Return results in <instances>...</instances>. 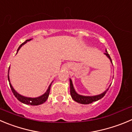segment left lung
I'll return each mask as SVG.
<instances>
[{
  "instance_id": "obj_1",
  "label": "left lung",
  "mask_w": 132,
  "mask_h": 132,
  "mask_svg": "<svg viewBox=\"0 0 132 132\" xmlns=\"http://www.w3.org/2000/svg\"><path fill=\"white\" fill-rule=\"evenodd\" d=\"M104 54L107 56L109 58V60H110L111 63H112V61H111V59L110 57V55H109L108 51L106 50V52L104 53ZM70 93H71V96L72 97V98L75 101H76V102L80 103L81 104H91L92 102L95 101H97V100H100L102 98H103L106 95V92L108 91L109 88L111 86V85H110L108 88L104 91L102 93L100 94V95H95V96H84V95H79L78 93H76V91H75V87L73 86V84H72V81L71 80V79L70 78Z\"/></svg>"
}]
</instances>
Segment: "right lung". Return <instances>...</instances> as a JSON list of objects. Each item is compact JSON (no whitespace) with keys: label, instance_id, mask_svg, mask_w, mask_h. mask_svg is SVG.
<instances>
[{"label":"right lung","instance_id":"add662e5","mask_svg":"<svg viewBox=\"0 0 132 132\" xmlns=\"http://www.w3.org/2000/svg\"><path fill=\"white\" fill-rule=\"evenodd\" d=\"M32 39H27V40H26L24 42L22 43L19 46V47L18 48V49H17V52L19 51V49L21 48V47L22 46V45H24V44H26L28 41H30V40H32ZM9 71H10V67H9L8 74H7V79H8L9 84H10V86L11 89H12L13 95H15V96L17 98V99L19 100V101H20L21 102L23 103V104H25L31 105V106H38V105L42 104H43L44 102H46V100H47V98H48V95H49L51 85H52V83L53 82V81H52V83L50 84L49 86H48V89H47V90H46V92H45L43 95H41V96H38V97H35V98L26 97V96H22V95H20L19 93H17V91L14 89V88H13V86H12V84H11L10 80V76H9Z\"/></svg>","mask_w":132,"mask_h":132}]
</instances>
